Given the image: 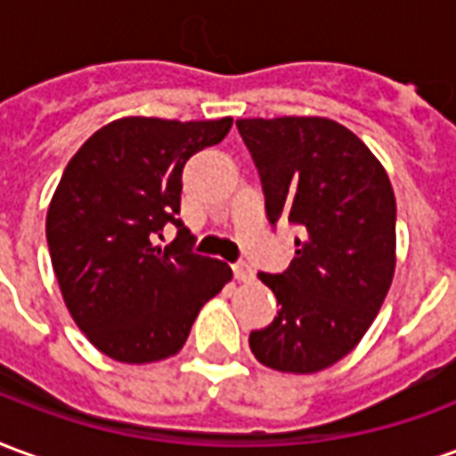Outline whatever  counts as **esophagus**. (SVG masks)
Segmentation results:
<instances>
[{
    "label": "esophagus",
    "mask_w": 456,
    "mask_h": 456,
    "mask_svg": "<svg viewBox=\"0 0 456 456\" xmlns=\"http://www.w3.org/2000/svg\"><path fill=\"white\" fill-rule=\"evenodd\" d=\"M234 276H237V281H241V283H248V281L254 278V268L248 266V264H234Z\"/></svg>",
    "instance_id": "esophagus-1"
}]
</instances>
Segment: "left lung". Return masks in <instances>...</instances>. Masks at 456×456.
I'll list each match as a JSON object with an SVG mask.
<instances>
[{"label": "left lung", "mask_w": 456, "mask_h": 456, "mask_svg": "<svg viewBox=\"0 0 456 456\" xmlns=\"http://www.w3.org/2000/svg\"><path fill=\"white\" fill-rule=\"evenodd\" d=\"M256 163L271 224L300 227L283 273H258L278 317L248 337L258 362L317 373L356 344L379 315L395 273V195L381 160L325 117L237 119Z\"/></svg>", "instance_id": "8db88e82"}]
</instances>
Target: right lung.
I'll return each instance as SVG.
<instances>
[{
	"label": "right lung",
	"mask_w": 456,
	"mask_h": 456,
	"mask_svg": "<svg viewBox=\"0 0 456 456\" xmlns=\"http://www.w3.org/2000/svg\"><path fill=\"white\" fill-rule=\"evenodd\" d=\"M229 129L232 117H121L65 166L45 217L51 264L75 325L114 362L178 354L202 305L232 281L224 261L190 251L175 217L185 160ZM166 221L179 237L160 248Z\"/></svg>",
	"instance_id": "right-lung-1"
}]
</instances>
